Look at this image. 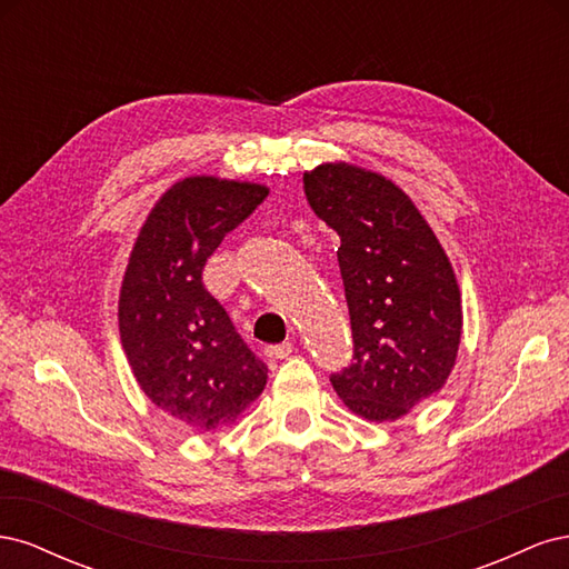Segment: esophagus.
I'll use <instances>...</instances> for the list:
<instances>
[{
	"mask_svg": "<svg viewBox=\"0 0 569 569\" xmlns=\"http://www.w3.org/2000/svg\"><path fill=\"white\" fill-rule=\"evenodd\" d=\"M291 351H295V343L284 341V343H274V347H268L266 356L268 358H287Z\"/></svg>",
	"mask_w": 569,
	"mask_h": 569,
	"instance_id": "1",
	"label": "esophagus"
}]
</instances>
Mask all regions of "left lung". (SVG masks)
I'll return each mask as SVG.
<instances>
[{"label":"left lung","instance_id":"1","mask_svg":"<svg viewBox=\"0 0 569 569\" xmlns=\"http://www.w3.org/2000/svg\"><path fill=\"white\" fill-rule=\"evenodd\" d=\"M316 216L339 234L353 358L330 382L356 416L403 418L449 380L462 332L460 289L432 228L380 173L322 163L303 173Z\"/></svg>","mask_w":569,"mask_h":569}]
</instances>
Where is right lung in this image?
<instances>
[{
  "instance_id": "add662e5",
  "label": "right lung",
  "mask_w": 569,
  "mask_h": 569,
  "mask_svg": "<svg viewBox=\"0 0 569 569\" xmlns=\"http://www.w3.org/2000/svg\"><path fill=\"white\" fill-rule=\"evenodd\" d=\"M266 197L268 187L253 182H176L151 209L126 268L118 327L134 380L194 432L234 422L268 380V366L201 280L222 237Z\"/></svg>"
}]
</instances>
